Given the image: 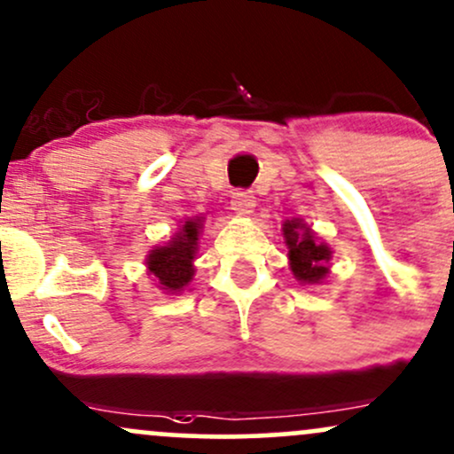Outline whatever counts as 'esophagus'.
<instances>
[{
	"instance_id": "esophagus-1",
	"label": "esophagus",
	"mask_w": 454,
	"mask_h": 454,
	"mask_svg": "<svg viewBox=\"0 0 454 454\" xmlns=\"http://www.w3.org/2000/svg\"><path fill=\"white\" fill-rule=\"evenodd\" d=\"M231 207L237 215H250V213H254V207H256V198L250 192H237L232 193Z\"/></svg>"
}]
</instances>
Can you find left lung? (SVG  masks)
<instances>
[{"mask_svg": "<svg viewBox=\"0 0 454 454\" xmlns=\"http://www.w3.org/2000/svg\"><path fill=\"white\" fill-rule=\"evenodd\" d=\"M282 235L288 247V262L293 276L301 284H318L330 273L332 247L321 243L310 226L301 219H286L282 223Z\"/></svg>", "mask_w": 454, "mask_h": 454, "instance_id": "8db88e82", "label": "left lung"}]
</instances>
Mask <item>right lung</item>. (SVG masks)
I'll list each match as a JSON object with an SVG mask.
<instances>
[{
    "mask_svg": "<svg viewBox=\"0 0 454 454\" xmlns=\"http://www.w3.org/2000/svg\"><path fill=\"white\" fill-rule=\"evenodd\" d=\"M204 217H192L178 228L166 246H157L148 252V273L166 293H181L193 278V258L198 252V237H200Z\"/></svg>",
    "mask_w": 454,
    "mask_h": 454,
    "instance_id": "add662e5",
    "label": "right lung"
}]
</instances>
